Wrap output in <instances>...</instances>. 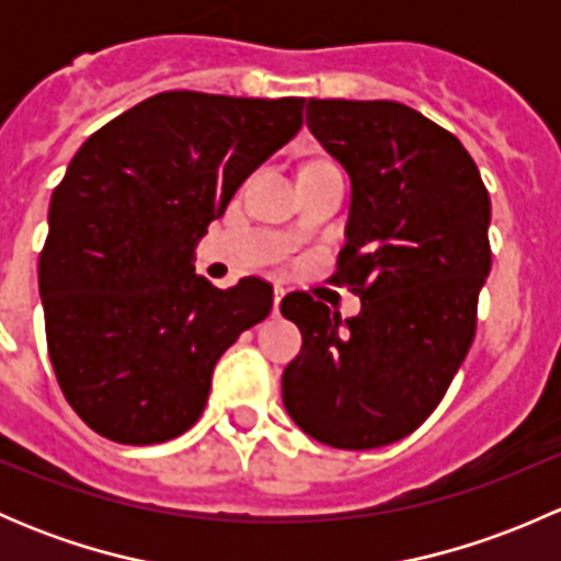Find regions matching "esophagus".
<instances>
[{"label": "esophagus", "mask_w": 561, "mask_h": 561, "mask_svg": "<svg viewBox=\"0 0 561 561\" xmlns=\"http://www.w3.org/2000/svg\"><path fill=\"white\" fill-rule=\"evenodd\" d=\"M282 298H285V290H282V287H276V290H274V314H279Z\"/></svg>", "instance_id": "34e87169"}]
</instances>
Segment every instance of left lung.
Segmentation results:
<instances>
[{"label": "left lung", "instance_id": "1", "mask_svg": "<svg viewBox=\"0 0 561 561\" xmlns=\"http://www.w3.org/2000/svg\"><path fill=\"white\" fill-rule=\"evenodd\" d=\"M307 127L350 175L333 279L360 293V312L342 320L285 296L304 347L282 401L317 443L382 448L432 415L467 358L491 271V201L461 140L410 105L309 100Z\"/></svg>", "mask_w": 561, "mask_h": 561}]
</instances>
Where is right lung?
Masks as SVG:
<instances>
[{"mask_svg": "<svg viewBox=\"0 0 561 561\" xmlns=\"http://www.w3.org/2000/svg\"><path fill=\"white\" fill-rule=\"evenodd\" d=\"M304 98L162 92L107 122L50 195L39 298L56 380L87 426L154 445L195 426L219 355L274 290H219L195 249L241 184L301 129Z\"/></svg>", "mask_w": 561, "mask_h": 561, "instance_id": "add662e5", "label": "right lung"}]
</instances>
